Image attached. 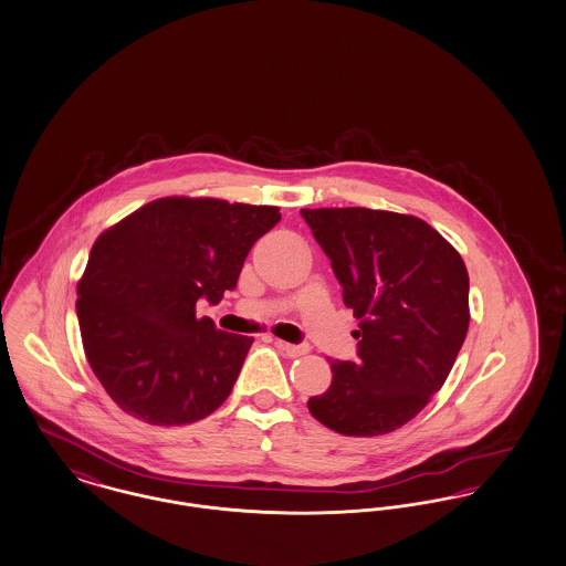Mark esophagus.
Returning a JSON list of instances; mask_svg holds the SVG:
<instances>
[{"mask_svg":"<svg viewBox=\"0 0 566 566\" xmlns=\"http://www.w3.org/2000/svg\"><path fill=\"white\" fill-rule=\"evenodd\" d=\"M279 349L287 357H300L308 354V345L300 343V345H292V343H279Z\"/></svg>","mask_w":566,"mask_h":566,"instance_id":"1","label":"esophagus"}]
</instances>
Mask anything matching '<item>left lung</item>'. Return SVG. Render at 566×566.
<instances>
[{"mask_svg": "<svg viewBox=\"0 0 566 566\" xmlns=\"http://www.w3.org/2000/svg\"><path fill=\"white\" fill-rule=\"evenodd\" d=\"M359 319L357 359H332L308 411L347 437L387 434L446 384L469 329V272L426 221L387 210L302 209Z\"/></svg>", "mask_w": 566, "mask_h": 566, "instance_id": "left-lung-1", "label": "left lung"}]
</instances>
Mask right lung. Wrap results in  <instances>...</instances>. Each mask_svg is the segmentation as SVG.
I'll use <instances>...</instances> for the list:
<instances>
[{
	"instance_id": "add662e5",
	"label": "right lung",
	"mask_w": 566,
	"mask_h": 566,
	"mask_svg": "<svg viewBox=\"0 0 566 566\" xmlns=\"http://www.w3.org/2000/svg\"><path fill=\"white\" fill-rule=\"evenodd\" d=\"M276 207L161 198L95 240L76 315L91 368L125 413L153 426L210 416L239 379L251 336L196 317L221 302Z\"/></svg>"
}]
</instances>
